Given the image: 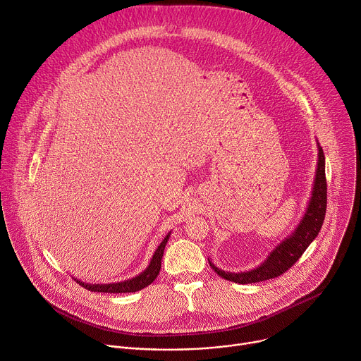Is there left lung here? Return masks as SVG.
Returning a JSON list of instances; mask_svg holds the SVG:
<instances>
[{"label":"left lung","instance_id":"8db88e82","mask_svg":"<svg viewBox=\"0 0 361 361\" xmlns=\"http://www.w3.org/2000/svg\"><path fill=\"white\" fill-rule=\"evenodd\" d=\"M325 211H326L325 156H324L322 147L318 145V166H317L314 188H312V197L308 204L307 212H305V215L302 216L296 230L276 248H273V252L267 256V259L253 270L231 273V271L218 269L208 260L209 266L214 269V271L218 276L240 285L257 283V282L274 279V277L281 276L286 270H289L299 260L303 252L310 247V244L315 240V237L318 235L322 227Z\"/></svg>","mask_w":361,"mask_h":361}]
</instances>
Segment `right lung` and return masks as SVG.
Instances as JSON below:
<instances>
[{"instance_id":"obj_1","label":"right lung","mask_w":361,"mask_h":361,"mask_svg":"<svg viewBox=\"0 0 361 361\" xmlns=\"http://www.w3.org/2000/svg\"><path fill=\"white\" fill-rule=\"evenodd\" d=\"M171 237V233L163 238V241L159 244V247L156 248V252L147 266V269L145 271H142L138 276L133 277V279L124 281V282H117V283H108V285H90L85 283L82 281H76V283H79L82 288H85L91 292H104V293H130V292H137V290H142L146 286H149L160 271L161 267V257H163V252H164V247L166 243H168Z\"/></svg>"}]
</instances>
